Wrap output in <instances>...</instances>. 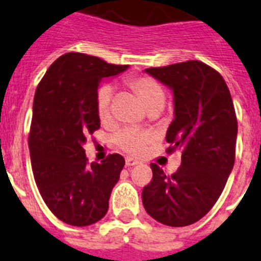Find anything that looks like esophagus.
I'll list each match as a JSON object with an SVG mask.
<instances>
[{
    "label": "esophagus",
    "instance_id": "34e87169",
    "mask_svg": "<svg viewBox=\"0 0 261 261\" xmlns=\"http://www.w3.org/2000/svg\"><path fill=\"white\" fill-rule=\"evenodd\" d=\"M138 164H139V162L135 160V159L126 158V165H127V167H134V165H138Z\"/></svg>",
    "mask_w": 261,
    "mask_h": 261
}]
</instances>
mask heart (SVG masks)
<instances>
[{"label": "heart", "mask_w": 261, "mask_h": 261, "mask_svg": "<svg viewBox=\"0 0 261 261\" xmlns=\"http://www.w3.org/2000/svg\"><path fill=\"white\" fill-rule=\"evenodd\" d=\"M126 84L149 113L162 110L165 102V92L158 81L151 77H131ZM97 114L101 122H108L112 118V88L109 85L99 88L97 93ZM152 140L153 137L149 133L127 128L118 134L115 143L124 152L140 155Z\"/></svg>", "instance_id": "obj_1"}]
</instances>
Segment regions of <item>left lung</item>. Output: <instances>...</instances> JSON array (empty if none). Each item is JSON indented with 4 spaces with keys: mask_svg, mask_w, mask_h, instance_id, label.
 <instances>
[{
    "mask_svg": "<svg viewBox=\"0 0 261 261\" xmlns=\"http://www.w3.org/2000/svg\"><path fill=\"white\" fill-rule=\"evenodd\" d=\"M144 72L173 92L174 119L165 140L168 153L181 149V167L168 176L152 163V180L143 188L142 201L163 225L189 226L210 212L234 167V103L223 77L198 60Z\"/></svg>",
    "mask_w": 261,
    "mask_h": 261,
    "instance_id": "8db88e82",
    "label": "left lung"
}]
</instances>
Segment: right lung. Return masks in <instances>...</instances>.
I'll return each instance as SVG.
<instances>
[{
	"instance_id": "obj_1",
	"label": "right lung",
	"mask_w": 261,
	"mask_h": 261,
	"mask_svg": "<svg viewBox=\"0 0 261 261\" xmlns=\"http://www.w3.org/2000/svg\"><path fill=\"white\" fill-rule=\"evenodd\" d=\"M127 68L68 52L52 63L36 88L29 135L34 178L48 209L68 225H93L108 213L124 159L113 153L89 164L83 146L99 128V83Z\"/></svg>"
}]
</instances>
